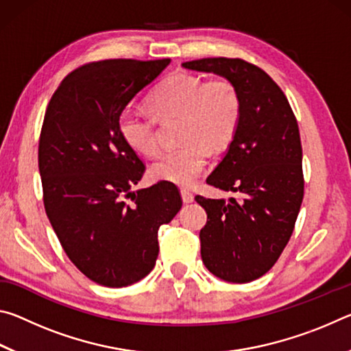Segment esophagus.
I'll return each mask as SVG.
<instances>
[{"instance_id":"obj_1","label":"esophagus","mask_w":351,"mask_h":351,"mask_svg":"<svg viewBox=\"0 0 351 351\" xmlns=\"http://www.w3.org/2000/svg\"><path fill=\"white\" fill-rule=\"evenodd\" d=\"M181 197H182V201H184V203H186V204L192 203V201H193L192 192H189V190H186V189L181 190Z\"/></svg>"}]
</instances>
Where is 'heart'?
I'll list each match as a JSON object with an SVG mask.
<instances>
[{"instance_id":"1","label":"heart","mask_w":351,"mask_h":351,"mask_svg":"<svg viewBox=\"0 0 351 351\" xmlns=\"http://www.w3.org/2000/svg\"><path fill=\"white\" fill-rule=\"evenodd\" d=\"M158 119L182 117L176 150L162 153L152 164L150 176L178 186H189L204 169L210 152H223L239 132L243 102L239 88L224 77L206 80L192 74H175L165 79L147 100ZM119 134L133 152L154 156L158 138L153 119L133 111H122Z\"/></svg>"}]
</instances>
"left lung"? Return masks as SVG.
<instances>
[{"label": "left lung", "mask_w": 351, "mask_h": 351, "mask_svg": "<svg viewBox=\"0 0 351 351\" xmlns=\"http://www.w3.org/2000/svg\"><path fill=\"white\" fill-rule=\"evenodd\" d=\"M182 68L224 77L240 91L239 132L206 180L239 199H195L207 213L199 232L206 268L226 282H252L280 257L304 199L299 127L283 91L255 64L218 57Z\"/></svg>", "instance_id": "obj_1"}]
</instances>
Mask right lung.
Returning <instances> with one entry per match:
<instances>
[{"label": "right lung", "mask_w": 351, "mask_h": 351, "mask_svg": "<svg viewBox=\"0 0 351 351\" xmlns=\"http://www.w3.org/2000/svg\"><path fill=\"white\" fill-rule=\"evenodd\" d=\"M169 63L85 64L64 77L47 105L38 144L46 215L69 260L104 287H128L150 274L159 226L182 206L167 181L133 192L145 167L117 128L125 106Z\"/></svg>", "instance_id": "right-lung-1"}]
</instances>
